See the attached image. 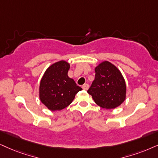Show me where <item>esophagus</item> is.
I'll return each instance as SVG.
<instances>
[{
    "mask_svg": "<svg viewBox=\"0 0 158 158\" xmlns=\"http://www.w3.org/2000/svg\"><path fill=\"white\" fill-rule=\"evenodd\" d=\"M82 88L83 89H85V90H87L89 88V85L88 84H85V85H82Z\"/></svg>",
    "mask_w": 158,
    "mask_h": 158,
    "instance_id": "obj_1",
    "label": "esophagus"
}]
</instances>
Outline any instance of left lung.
<instances>
[{"label":"left lung","mask_w":158,"mask_h":158,"mask_svg":"<svg viewBox=\"0 0 158 158\" xmlns=\"http://www.w3.org/2000/svg\"><path fill=\"white\" fill-rule=\"evenodd\" d=\"M95 79L87 93L95 103L106 109L119 106L125 101L126 85L117 67L104 61L95 68Z\"/></svg>","instance_id":"1"}]
</instances>
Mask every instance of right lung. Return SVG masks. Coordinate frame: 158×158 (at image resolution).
<instances>
[{"label":"right lung","mask_w":158,"mask_h":158,"mask_svg":"<svg viewBox=\"0 0 158 158\" xmlns=\"http://www.w3.org/2000/svg\"><path fill=\"white\" fill-rule=\"evenodd\" d=\"M70 65L65 61L54 63L48 68L41 80L40 100L49 110L65 109L71 104L76 94L81 91L73 79L68 76Z\"/></svg>","instance_id":"right-lung-1"}]
</instances>
